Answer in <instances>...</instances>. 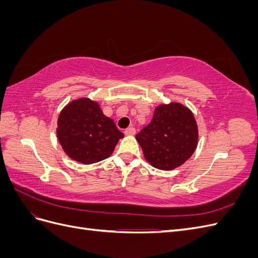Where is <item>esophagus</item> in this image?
<instances>
[{
	"mask_svg": "<svg viewBox=\"0 0 258 258\" xmlns=\"http://www.w3.org/2000/svg\"><path fill=\"white\" fill-rule=\"evenodd\" d=\"M136 134V129L134 127H129L124 130V135L126 136H134Z\"/></svg>",
	"mask_w": 258,
	"mask_h": 258,
	"instance_id": "obj_1",
	"label": "esophagus"
}]
</instances>
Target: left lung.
Masks as SVG:
<instances>
[{"instance_id":"left-lung-1","label":"left lung","mask_w":258,"mask_h":258,"mask_svg":"<svg viewBox=\"0 0 258 258\" xmlns=\"http://www.w3.org/2000/svg\"><path fill=\"white\" fill-rule=\"evenodd\" d=\"M198 136L192 112L181 103L170 102L155 108L151 122L136 139L150 165L169 171L191 157L198 145Z\"/></svg>"}]
</instances>
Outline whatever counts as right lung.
<instances>
[{"label": "right lung", "mask_w": 258, "mask_h": 258, "mask_svg": "<svg viewBox=\"0 0 258 258\" xmlns=\"http://www.w3.org/2000/svg\"><path fill=\"white\" fill-rule=\"evenodd\" d=\"M57 124V138L62 150L72 160L83 165L108 158L123 138L97 101L86 97L75 99L62 108Z\"/></svg>", "instance_id": "add662e5"}]
</instances>
